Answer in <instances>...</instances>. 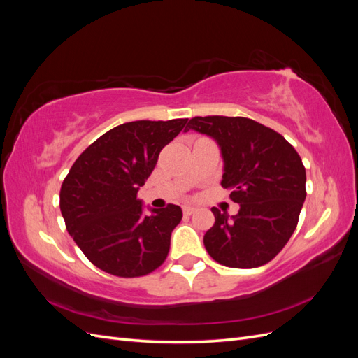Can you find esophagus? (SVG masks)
<instances>
[{
  "label": "esophagus",
  "mask_w": 358,
  "mask_h": 358,
  "mask_svg": "<svg viewBox=\"0 0 358 358\" xmlns=\"http://www.w3.org/2000/svg\"><path fill=\"white\" fill-rule=\"evenodd\" d=\"M182 210H183V215L189 216V215H192L194 212H196V208H192V206H183Z\"/></svg>",
  "instance_id": "34e87169"
}]
</instances>
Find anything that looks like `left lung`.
<instances>
[{
	"instance_id": "1",
	"label": "left lung",
	"mask_w": 358,
	"mask_h": 358,
	"mask_svg": "<svg viewBox=\"0 0 358 358\" xmlns=\"http://www.w3.org/2000/svg\"><path fill=\"white\" fill-rule=\"evenodd\" d=\"M189 129L218 142L225 164L221 185L241 204L231 220L212 208L206 251L227 267L267 264L294 233L306 199V170L297 150L275 129L242 116H196Z\"/></svg>"
}]
</instances>
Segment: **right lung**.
I'll use <instances>...</instances> for the list:
<instances>
[{"label": "right lung", "mask_w": 358, "mask_h": 358, "mask_svg": "<svg viewBox=\"0 0 358 358\" xmlns=\"http://www.w3.org/2000/svg\"><path fill=\"white\" fill-rule=\"evenodd\" d=\"M188 119L117 125L74 161L59 191L67 231L90 262L119 278L149 275L166 262L171 231L182 220L176 204L145 216L138 187L152 173L161 149Z\"/></svg>", "instance_id": "right-lung-1"}]
</instances>
